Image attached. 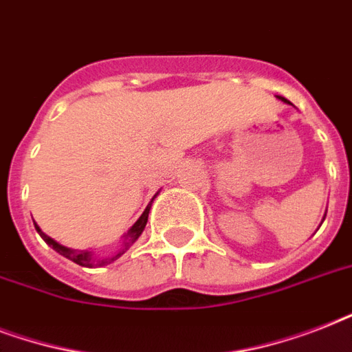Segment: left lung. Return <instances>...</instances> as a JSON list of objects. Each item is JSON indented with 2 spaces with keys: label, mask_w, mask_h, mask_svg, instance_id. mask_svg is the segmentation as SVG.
<instances>
[{
  "label": "left lung",
  "mask_w": 352,
  "mask_h": 352,
  "mask_svg": "<svg viewBox=\"0 0 352 352\" xmlns=\"http://www.w3.org/2000/svg\"><path fill=\"white\" fill-rule=\"evenodd\" d=\"M279 98H281V100H283V102H287V104H290V102L287 100V98H283V96H279Z\"/></svg>",
  "instance_id": "1"
}]
</instances>
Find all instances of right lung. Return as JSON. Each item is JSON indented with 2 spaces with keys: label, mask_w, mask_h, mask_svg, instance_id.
Returning a JSON list of instances; mask_svg holds the SVG:
<instances>
[{
  "label": "right lung",
  "mask_w": 352,
  "mask_h": 352,
  "mask_svg": "<svg viewBox=\"0 0 352 352\" xmlns=\"http://www.w3.org/2000/svg\"><path fill=\"white\" fill-rule=\"evenodd\" d=\"M148 214H149V206L146 210H144V214L138 217V221L135 223V225L129 228V232L126 234V239H124V248H122L120 252H118L117 256H111V257H106V259H95V257L91 256V252L87 250H71V248H67V246H62L60 243H56L54 239H51L49 235H45L43 232L40 230V226L36 225V230H38V234L43 237V241H45L47 245L52 246L54 250L58 252V254H62L63 257H67V259H71V261H74L76 265H80V267H89V268H95V267H106V265H109V263H113L115 259H118V257L124 254V252L129 248V246L135 243V241L138 239V235L142 234L144 226H146V223H148Z\"/></svg>",
  "instance_id": "obj_1"
}]
</instances>
